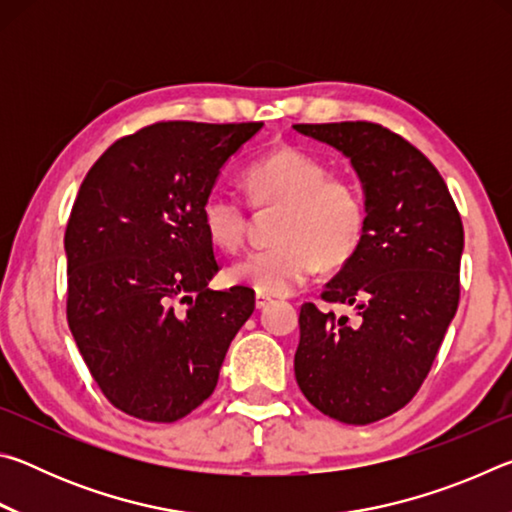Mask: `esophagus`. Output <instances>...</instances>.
Listing matches in <instances>:
<instances>
[{"mask_svg": "<svg viewBox=\"0 0 512 512\" xmlns=\"http://www.w3.org/2000/svg\"><path fill=\"white\" fill-rule=\"evenodd\" d=\"M271 298H268V296H262V293H257V296H255V307L257 309H264V307H268V305H271Z\"/></svg>", "mask_w": 512, "mask_h": 512, "instance_id": "esophagus-1", "label": "esophagus"}]
</instances>
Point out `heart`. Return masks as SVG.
Masks as SVG:
<instances>
[{
	"mask_svg": "<svg viewBox=\"0 0 512 512\" xmlns=\"http://www.w3.org/2000/svg\"><path fill=\"white\" fill-rule=\"evenodd\" d=\"M250 205L277 210L273 246L255 250L228 268V280L262 296H287L316 268L348 262L366 232V198L359 185L329 173L325 160L296 146H280L244 173ZM201 221L216 248L235 253L248 230V214L223 192L205 196Z\"/></svg>",
	"mask_w": 512,
	"mask_h": 512,
	"instance_id": "obj_1",
	"label": "heart"
}]
</instances>
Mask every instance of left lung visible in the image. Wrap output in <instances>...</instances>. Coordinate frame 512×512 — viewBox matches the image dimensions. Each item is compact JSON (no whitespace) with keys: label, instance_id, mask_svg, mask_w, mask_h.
<instances>
[{"label":"left lung","instance_id":"obj_1","mask_svg":"<svg viewBox=\"0 0 512 512\" xmlns=\"http://www.w3.org/2000/svg\"><path fill=\"white\" fill-rule=\"evenodd\" d=\"M348 155L366 194V232L320 293L354 318L300 307L296 379L345 424L388 418L413 400L461 298L463 223L443 176L411 142L372 121L296 124Z\"/></svg>","mask_w":512,"mask_h":512}]
</instances>
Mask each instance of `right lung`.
<instances>
[{
  "mask_svg": "<svg viewBox=\"0 0 512 512\" xmlns=\"http://www.w3.org/2000/svg\"><path fill=\"white\" fill-rule=\"evenodd\" d=\"M262 121H158L92 164L65 230L67 323L112 406L176 422L214 393L232 339L255 309L219 273L201 205Z\"/></svg>",
  "mask_w": 512,
  "mask_h": 512,
  "instance_id": "obj_1",
  "label": "right lung"
}]
</instances>
